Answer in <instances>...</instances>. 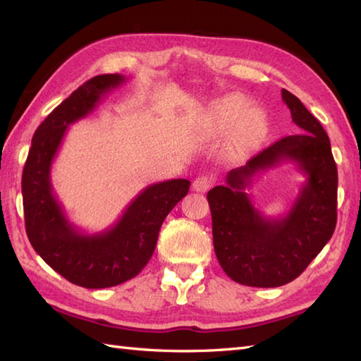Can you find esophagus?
I'll return each mask as SVG.
<instances>
[{"label":"esophagus","mask_w":361,"mask_h":361,"mask_svg":"<svg viewBox=\"0 0 361 361\" xmlns=\"http://www.w3.org/2000/svg\"><path fill=\"white\" fill-rule=\"evenodd\" d=\"M212 178L208 175H200L197 176V178L194 180L192 183V189L195 190V192H206L211 186H212Z\"/></svg>","instance_id":"1"}]
</instances>
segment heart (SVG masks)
<instances>
[{
	"instance_id": "heart-1",
	"label": "heart",
	"mask_w": 361,
	"mask_h": 361,
	"mask_svg": "<svg viewBox=\"0 0 361 361\" xmlns=\"http://www.w3.org/2000/svg\"><path fill=\"white\" fill-rule=\"evenodd\" d=\"M242 94H229L212 105L211 119L219 127L231 124V144L239 150H251L265 140L268 132L267 113L256 105H250Z\"/></svg>"
}]
</instances>
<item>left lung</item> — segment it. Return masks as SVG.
I'll list each match as a JSON object with an SVG mask.
<instances>
[{"instance_id":"1","label":"left lung","mask_w":361,"mask_h":361,"mask_svg":"<svg viewBox=\"0 0 361 361\" xmlns=\"http://www.w3.org/2000/svg\"><path fill=\"white\" fill-rule=\"evenodd\" d=\"M282 101L301 133L276 141L247 164L226 175V185L208 192L214 250L224 271L248 287H281L296 279L336 225L338 172L323 126L290 91ZM282 162H293L306 176L292 208L265 218L247 195L254 176Z\"/></svg>"}]
</instances>
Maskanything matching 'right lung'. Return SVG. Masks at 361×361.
Segmentation results:
<instances>
[{
  "label": "right lung",
  "mask_w": 361,
  "mask_h": 361,
  "mask_svg": "<svg viewBox=\"0 0 361 361\" xmlns=\"http://www.w3.org/2000/svg\"><path fill=\"white\" fill-rule=\"evenodd\" d=\"M127 79L102 74L83 83L48 114L32 137L23 169L21 192L26 234L52 270L85 288H106L135 278L147 265L166 216L190 181H159L142 189L116 224L94 234L73 225L51 185V167L68 127L93 111L101 99Z\"/></svg>",
  "instance_id": "obj_1"
}]
</instances>
